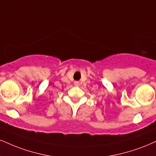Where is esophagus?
Segmentation results:
<instances>
[{
  "mask_svg": "<svg viewBox=\"0 0 156 156\" xmlns=\"http://www.w3.org/2000/svg\"><path fill=\"white\" fill-rule=\"evenodd\" d=\"M74 84H75V86H79L80 85V82H78V81L74 82Z\"/></svg>",
  "mask_w": 156,
  "mask_h": 156,
  "instance_id": "esophagus-1",
  "label": "esophagus"
}]
</instances>
